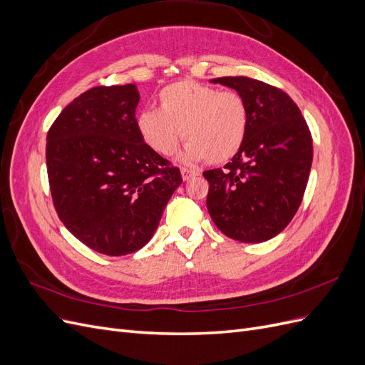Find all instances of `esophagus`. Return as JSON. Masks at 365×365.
<instances>
[{"label": "esophagus", "instance_id": "esophagus-1", "mask_svg": "<svg viewBox=\"0 0 365 365\" xmlns=\"http://www.w3.org/2000/svg\"><path fill=\"white\" fill-rule=\"evenodd\" d=\"M181 175H182V180H184V181H189V180L195 178V176L197 175V172H195V170H192V169L182 168V169H181Z\"/></svg>", "mask_w": 365, "mask_h": 365}]
</instances>
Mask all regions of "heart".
Listing matches in <instances>:
<instances>
[{"mask_svg": "<svg viewBox=\"0 0 365 365\" xmlns=\"http://www.w3.org/2000/svg\"><path fill=\"white\" fill-rule=\"evenodd\" d=\"M137 129L158 155H172L184 137V163L207 160L220 164L233 158L244 145L248 109L244 97L236 91L180 81L163 88L158 111H143L137 117Z\"/></svg>", "mask_w": 365, "mask_h": 365, "instance_id": "1", "label": "heart"}]
</instances>
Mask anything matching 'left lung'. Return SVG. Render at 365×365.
Listing matches in <instances>:
<instances>
[{
    "label": "left lung",
    "mask_w": 365,
    "mask_h": 365,
    "mask_svg": "<svg viewBox=\"0 0 365 365\" xmlns=\"http://www.w3.org/2000/svg\"><path fill=\"white\" fill-rule=\"evenodd\" d=\"M236 90L247 103L244 145L222 169L205 170L207 210L231 239L259 244L277 236L295 216L312 165V135L292 98L250 77L212 81Z\"/></svg>",
    "instance_id": "obj_1"
}]
</instances>
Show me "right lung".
<instances>
[{"label": "right lung", "instance_id": "1", "mask_svg": "<svg viewBox=\"0 0 365 365\" xmlns=\"http://www.w3.org/2000/svg\"><path fill=\"white\" fill-rule=\"evenodd\" d=\"M134 83L96 86L62 109L47 134L54 208L82 244L105 256L145 247L181 172L138 134Z\"/></svg>", "mask_w": 365, "mask_h": 365}]
</instances>
